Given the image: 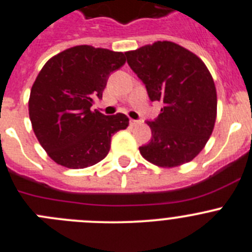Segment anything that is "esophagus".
<instances>
[{
  "instance_id": "obj_1",
  "label": "esophagus",
  "mask_w": 252,
  "mask_h": 252,
  "mask_svg": "<svg viewBox=\"0 0 252 252\" xmlns=\"http://www.w3.org/2000/svg\"><path fill=\"white\" fill-rule=\"evenodd\" d=\"M129 123H130L131 126H135L137 124H139L140 122L139 121H134V119H130V121H129Z\"/></svg>"
}]
</instances>
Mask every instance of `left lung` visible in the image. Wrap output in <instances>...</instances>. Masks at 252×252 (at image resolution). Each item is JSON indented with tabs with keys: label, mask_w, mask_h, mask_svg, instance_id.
Instances as JSON below:
<instances>
[{
	"label": "left lung",
	"mask_w": 252,
	"mask_h": 252,
	"mask_svg": "<svg viewBox=\"0 0 252 252\" xmlns=\"http://www.w3.org/2000/svg\"><path fill=\"white\" fill-rule=\"evenodd\" d=\"M126 56L151 101L163 104L160 114L147 122L152 138L139 147L140 154L165 168L192 160L210 139L217 113L216 88L203 61L171 41L146 45Z\"/></svg>",
	"instance_id": "obj_1"
}]
</instances>
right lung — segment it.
Instances as JSON below:
<instances>
[{
  "instance_id": "obj_1",
  "label": "right lung",
  "mask_w": 252,
  "mask_h": 252,
  "mask_svg": "<svg viewBox=\"0 0 252 252\" xmlns=\"http://www.w3.org/2000/svg\"><path fill=\"white\" fill-rule=\"evenodd\" d=\"M126 64L123 53L71 47L50 59L31 88L29 114L49 157L67 168H87L106 157L112 135L126 129V114L92 112L108 78Z\"/></svg>"
}]
</instances>
